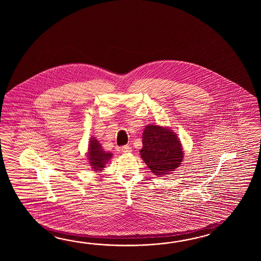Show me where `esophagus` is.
Returning a JSON list of instances; mask_svg holds the SVG:
<instances>
[{"mask_svg": "<svg viewBox=\"0 0 261 261\" xmlns=\"http://www.w3.org/2000/svg\"><path fill=\"white\" fill-rule=\"evenodd\" d=\"M121 150H122V152H124V153H129V152L133 151L132 147L129 145H124V146L121 147Z\"/></svg>", "mask_w": 261, "mask_h": 261, "instance_id": "esophagus-1", "label": "esophagus"}]
</instances>
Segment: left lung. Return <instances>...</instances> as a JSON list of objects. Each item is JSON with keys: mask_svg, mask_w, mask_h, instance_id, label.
<instances>
[{"mask_svg": "<svg viewBox=\"0 0 261 261\" xmlns=\"http://www.w3.org/2000/svg\"><path fill=\"white\" fill-rule=\"evenodd\" d=\"M141 158L156 176L172 173L184 160L183 147L172 129L159 125H147L143 133Z\"/></svg>", "mask_w": 261, "mask_h": 261, "instance_id": "obj_1", "label": "left lung"}]
</instances>
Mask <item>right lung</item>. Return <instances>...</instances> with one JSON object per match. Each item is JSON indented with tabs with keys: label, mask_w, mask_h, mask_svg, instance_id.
<instances>
[{
	"label": "right lung",
	"mask_w": 261,
	"mask_h": 261,
	"mask_svg": "<svg viewBox=\"0 0 261 261\" xmlns=\"http://www.w3.org/2000/svg\"><path fill=\"white\" fill-rule=\"evenodd\" d=\"M113 154L107 153L102 149L99 141L94 137H91L89 140V152H88V160L89 165L95 172H101L106 164L112 159Z\"/></svg>",
	"instance_id": "right-lung-1"
}]
</instances>
